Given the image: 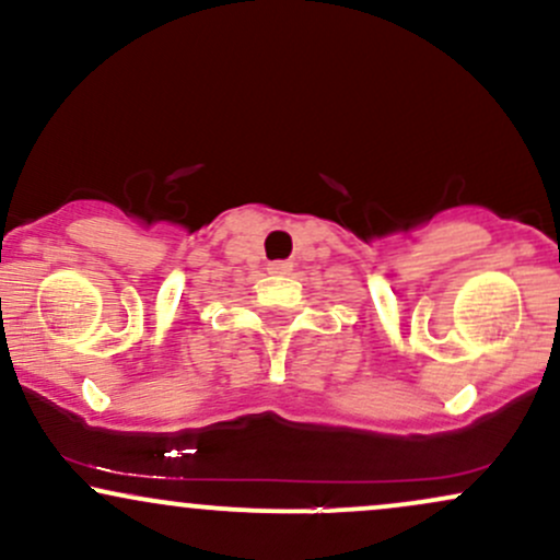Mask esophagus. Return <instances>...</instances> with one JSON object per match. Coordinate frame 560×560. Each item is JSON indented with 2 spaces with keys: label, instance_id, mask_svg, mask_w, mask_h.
<instances>
[{
  "label": "esophagus",
  "instance_id": "esophagus-1",
  "mask_svg": "<svg viewBox=\"0 0 560 560\" xmlns=\"http://www.w3.org/2000/svg\"><path fill=\"white\" fill-rule=\"evenodd\" d=\"M268 271L276 273V276H287L289 271H292V262H287V260H273L271 266H268Z\"/></svg>",
  "mask_w": 560,
  "mask_h": 560
}]
</instances>
